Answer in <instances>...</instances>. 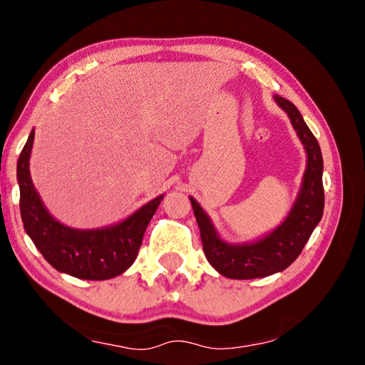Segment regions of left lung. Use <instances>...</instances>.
I'll list each match as a JSON object with an SVG mask.
<instances>
[{
    "mask_svg": "<svg viewBox=\"0 0 365 365\" xmlns=\"http://www.w3.org/2000/svg\"><path fill=\"white\" fill-rule=\"evenodd\" d=\"M279 106L289 115L293 127L307 153V168L298 200L285 222L267 237L251 245H227L219 238L201 206L190 197L201 232L202 250L209 264L228 279H261L285 270L301 255L314 228L324 214V159L319 141L309 130L293 103L275 96Z\"/></svg>",
    "mask_w": 365,
    "mask_h": 365,
    "instance_id": "obj_1",
    "label": "left lung"
}]
</instances>
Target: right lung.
Here are the masks:
<instances>
[{"label": "right lung", "instance_id": "1", "mask_svg": "<svg viewBox=\"0 0 365 365\" xmlns=\"http://www.w3.org/2000/svg\"><path fill=\"white\" fill-rule=\"evenodd\" d=\"M35 130L30 132L17 160L24 228L43 257L54 269L83 280H106L120 275L138 256L143 235L164 196L154 197L122 224L100 230H76L53 219L30 178L29 159Z\"/></svg>", "mask_w": 365, "mask_h": 365}]
</instances>
